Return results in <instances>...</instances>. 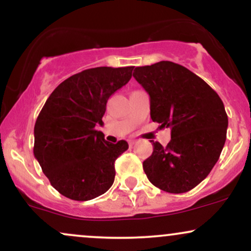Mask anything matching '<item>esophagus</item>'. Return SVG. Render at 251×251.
<instances>
[{"mask_svg":"<svg viewBox=\"0 0 251 251\" xmlns=\"http://www.w3.org/2000/svg\"><path fill=\"white\" fill-rule=\"evenodd\" d=\"M135 143H137V142H135V140H133V139H132V140H128V144H129V146H131V148H132V146L134 145Z\"/></svg>","mask_w":251,"mask_h":251,"instance_id":"34e87169","label":"esophagus"}]
</instances>
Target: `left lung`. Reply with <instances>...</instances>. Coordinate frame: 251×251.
I'll return each mask as SVG.
<instances>
[{
    "label": "left lung",
    "instance_id": "1",
    "mask_svg": "<svg viewBox=\"0 0 251 251\" xmlns=\"http://www.w3.org/2000/svg\"><path fill=\"white\" fill-rule=\"evenodd\" d=\"M133 76L150 96L151 119L171 128L166 148L151 140L153 152L144 160V171L163 191L188 192L205 179L223 150V101L203 79L171 61L135 67Z\"/></svg>",
    "mask_w": 251,
    "mask_h": 251
}]
</instances>
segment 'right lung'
I'll return each instance as SVG.
<instances>
[{
	"instance_id": "right-lung-1",
	"label": "right lung",
	"mask_w": 251,
	"mask_h": 251,
	"mask_svg": "<svg viewBox=\"0 0 251 251\" xmlns=\"http://www.w3.org/2000/svg\"><path fill=\"white\" fill-rule=\"evenodd\" d=\"M131 67H97L74 74L54 89L34 127V155L51 186L73 201L105 194L125 140L106 142L102 117L109 97L129 81Z\"/></svg>"
}]
</instances>
